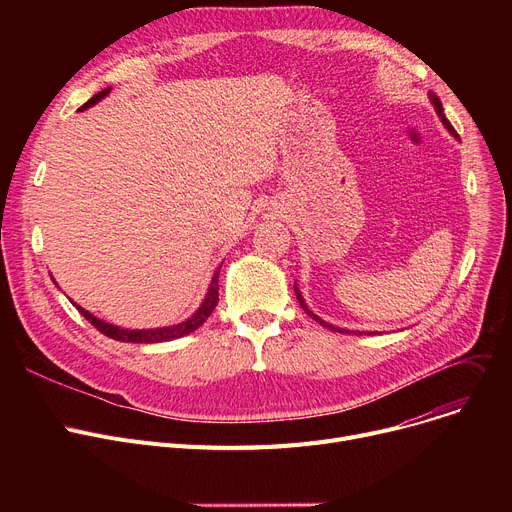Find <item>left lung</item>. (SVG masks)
I'll return each mask as SVG.
<instances>
[{
  "label": "left lung",
  "mask_w": 512,
  "mask_h": 512,
  "mask_svg": "<svg viewBox=\"0 0 512 512\" xmlns=\"http://www.w3.org/2000/svg\"><path fill=\"white\" fill-rule=\"evenodd\" d=\"M429 97H432V103H434V107H436V112H438V116H440V118H442V122H444V126H446V128H448V130H450V132H452V134H454V128H452V126H450V122H448V120H446V118H444V110H442V103H440V99H438V97H436V95H434V93H432V95H429ZM294 292H297V299H299V303H301V307H303V309H305V313H307V315H309V317H313V319H315V321H319V324H321V326H326V328H330V330H334V332H348V330H340V328H334V326H330V324H326V321H321V319H319V317H317V315H315V313H313V311H309V309H307V305H305V301H303V297H301V292H299V288H297V286H294ZM348 334H351V332H348Z\"/></svg>",
  "instance_id": "left-lung-1"
}]
</instances>
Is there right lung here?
Listing matches in <instances>:
<instances>
[{"mask_svg":"<svg viewBox=\"0 0 512 512\" xmlns=\"http://www.w3.org/2000/svg\"><path fill=\"white\" fill-rule=\"evenodd\" d=\"M112 89L107 87V89H103V91H99L97 95H93L83 107H80V112L83 110H87V107H91V105H95L97 101H101L107 93H110ZM222 267V265H220ZM220 267L218 270H215V274H213V278H211V284H209V290H207V297L203 299V303H201V307L195 311V315H191L188 319H184L182 324H178V326H168V328H155V330H124V328H118V326H112V324H107V321H103V319H99V317H95V315H91L89 311H85L83 307H78L76 303H74V307L78 309V313L83 315L91 326H95L101 334H105V336H110V338H114V340H120V342H145V344H149V342H168V340H174V338H182V336H186V334H191V332H195L199 326H203L205 324V319L213 313V309H215V305H218V290H220V286H218V276H220Z\"/></svg>","mask_w":512,"mask_h":512,"instance_id":"right-lung-1","label":"right lung"}]
</instances>
